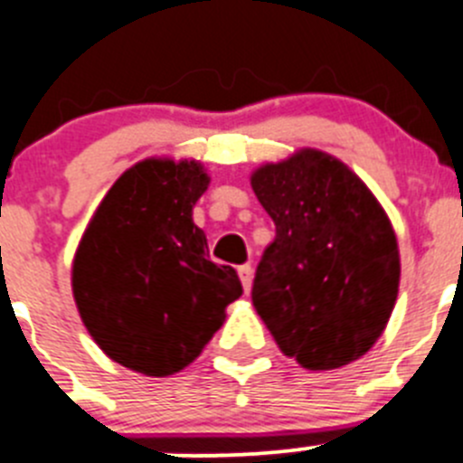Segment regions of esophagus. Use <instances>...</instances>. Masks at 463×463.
<instances>
[{"mask_svg":"<svg viewBox=\"0 0 463 463\" xmlns=\"http://www.w3.org/2000/svg\"><path fill=\"white\" fill-rule=\"evenodd\" d=\"M239 277H241V284H243L245 293H250V288H252V279H254V270L250 263H245V266L239 268Z\"/></svg>","mask_w":463,"mask_h":463,"instance_id":"esophagus-1","label":"esophagus"}]
</instances>
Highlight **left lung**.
<instances>
[{
	"label": "left lung",
	"instance_id": "obj_1",
	"mask_svg": "<svg viewBox=\"0 0 463 463\" xmlns=\"http://www.w3.org/2000/svg\"><path fill=\"white\" fill-rule=\"evenodd\" d=\"M250 184L277 232L254 277V309L302 368L347 366L375 345L398 300L389 215L345 163L314 147L263 163Z\"/></svg>",
	"mask_w": 463,
	"mask_h": 463
}]
</instances>
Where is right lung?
<instances>
[{
  "label": "right lung",
  "mask_w": 463,
  "mask_h": 463,
  "mask_svg": "<svg viewBox=\"0 0 463 463\" xmlns=\"http://www.w3.org/2000/svg\"><path fill=\"white\" fill-rule=\"evenodd\" d=\"M209 182L195 158L138 161L109 188L79 241V316L104 354L129 371H184L243 295L234 268L209 261L204 232L193 222Z\"/></svg>",
  "instance_id": "right-lung-1"
}]
</instances>
